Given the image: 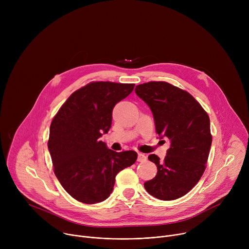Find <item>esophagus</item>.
Instances as JSON below:
<instances>
[{
  "mask_svg": "<svg viewBox=\"0 0 249 249\" xmlns=\"http://www.w3.org/2000/svg\"><path fill=\"white\" fill-rule=\"evenodd\" d=\"M146 160H147V157L144 154H141V153L138 154V161L143 162V161H146Z\"/></svg>",
  "mask_w": 249,
  "mask_h": 249,
  "instance_id": "1",
  "label": "esophagus"
}]
</instances>
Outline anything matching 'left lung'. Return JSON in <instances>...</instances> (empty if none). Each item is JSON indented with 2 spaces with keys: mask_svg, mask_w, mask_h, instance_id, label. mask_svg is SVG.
I'll list each match as a JSON object with an SVG mask.
<instances>
[{
  "mask_svg": "<svg viewBox=\"0 0 249 249\" xmlns=\"http://www.w3.org/2000/svg\"><path fill=\"white\" fill-rule=\"evenodd\" d=\"M135 92L152 110L160 138L170 142L162 161L156 155L149 156L158 173L144 186L160 200L180 198L205 171L212 145L209 116L190 93L165 82L139 85Z\"/></svg>",
  "mask_w": 249,
  "mask_h": 249,
  "instance_id": "1",
  "label": "left lung"
}]
</instances>
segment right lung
I'll list each match as a JSON object with an SVG mask.
<instances>
[{
	"label": "right lung",
	"instance_id": "1",
	"mask_svg": "<svg viewBox=\"0 0 249 249\" xmlns=\"http://www.w3.org/2000/svg\"><path fill=\"white\" fill-rule=\"evenodd\" d=\"M134 84L95 82L71 95L53 118L48 150L54 172L76 200L95 204L112 193L115 176L137 160V153H116L99 140L111 128L115 104L127 97Z\"/></svg>",
	"mask_w": 249,
	"mask_h": 249
}]
</instances>
